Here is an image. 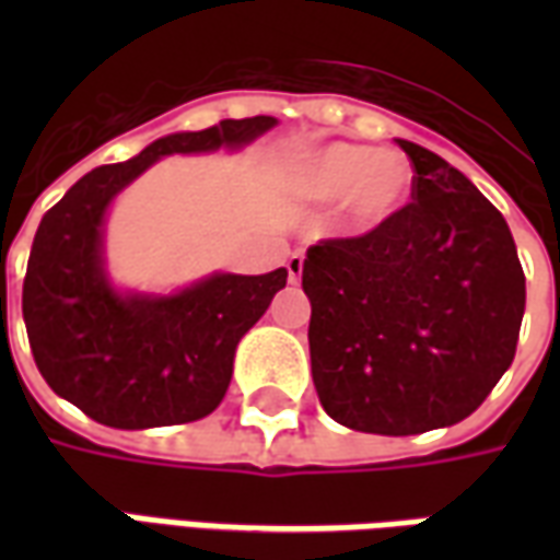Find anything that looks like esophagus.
<instances>
[{"label": "esophagus", "instance_id": "obj_1", "mask_svg": "<svg viewBox=\"0 0 560 560\" xmlns=\"http://www.w3.org/2000/svg\"><path fill=\"white\" fill-rule=\"evenodd\" d=\"M284 267H288V281H291V284H300V279H303V255L293 252Z\"/></svg>", "mask_w": 560, "mask_h": 560}]
</instances>
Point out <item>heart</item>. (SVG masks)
I'll return each mask as SVG.
<instances>
[{
  "mask_svg": "<svg viewBox=\"0 0 560 560\" xmlns=\"http://www.w3.org/2000/svg\"><path fill=\"white\" fill-rule=\"evenodd\" d=\"M411 164L396 152L360 143H329L308 152L296 171V188L312 203L341 200V215L353 231L387 224L411 197Z\"/></svg>",
  "mask_w": 560,
  "mask_h": 560,
  "instance_id": "b5f03b06",
  "label": "heart"
}]
</instances>
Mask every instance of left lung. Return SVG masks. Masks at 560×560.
<instances>
[{
	"label": "left lung",
	"instance_id": "obj_1",
	"mask_svg": "<svg viewBox=\"0 0 560 560\" xmlns=\"http://www.w3.org/2000/svg\"><path fill=\"white\" fill-rule=\"evenodd\" d=\"M411 203L305 252L308 351L324 411L353 432L420 434L480 408L516 357L525 272L504 215L441 155L399 140Z\"/></svg>",
	"mask_w": 560,
	"mask_h": 560
}]
</instances>
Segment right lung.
I'll list each match as a JSON object with an SVG mask.
<instances>
[{
    "mask_svg": "<svg viewBox=\"0 0 560 560\" xmlns=\"http://www.w3.org/2000/svg\"><path fill=\"white\" fill-rule=\"evenodd\" d=\"M272 126V116H252L167 135L135 159L90 171L44 212L23 279V320L56 396L110 429L183 425L219 408L236 345L284 288L288 269L215 272L171 296H122L104 276V212L161 155L243 147Z\"/></svg>",
    "mask_w": 560,
    "mask_h": 560,
    "instance_id": "right-lung-1",
    "label": "right lung"
}]
</instances>
